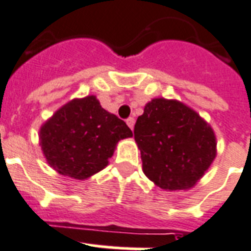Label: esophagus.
<instances>
[{"label": "esophagus", "mask_w": 251, "mask_h": 251, "mask_svg": "<svg viewBox=\"0 0 251 251\" xmlns=\"http://www.w3.org/2000/svg\"><path fill=\"white\" fill-rule=\"evenodd\" d=\"M126 124H127V126L132 130L134 129V124H135V119H134V117H129V119L126 120Z\"/></svg>", "instance_id": "obj_1"}]
</instances>
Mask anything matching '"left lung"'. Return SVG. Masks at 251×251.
I'll use <instances>...</instances> for the list:
<instances>
[{
  "instance_id": "left-lung-1",
  "label": "left lung",
  "mask_w": 251,
  "mask_h": 251,
  "mask_svg": "<svg viewBox=\"0 0 251 251\" xmlns=\"http://www.w3.org/2000/svg\"><path fill=\"white\" fill-rule=\"evenodd\" d=\"M134 138L143 173L165 191L192 188L217 156L213 127L176 99L154 98L136 120Z\"/></svg>"
}]
</instances>
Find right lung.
Listing matches in <instances>:
<instances>
[{
  "instance_id": "add662e5",
  "label": "right lung",
  "mask_w": 251,
  "mask_h": 251,
  "mask_svg": "<svg viewBox=\"0 0 251 251\" xmlns=\"http://www.w3.org/2000/svg\"><path fill=\"white\" fill-rule=\"evenodd\" d=\"M40 146L59 174L85 180L105 168L120 140L131 138L125 122L101 108L95 95L76 98L42 124Z\"/></svg>"
}]
</instances>
